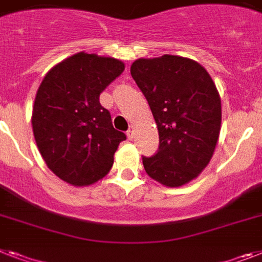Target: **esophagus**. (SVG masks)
Masks as SVG:
<instances>
[{
    "mask_svg": "<svg viewBox=\"0 0 262 262\" xmlns=\"http://www.w3.org/2000/svg\"><path fill=\"white\" fill-rule=\"evenodd\" d=\"M134 135H135V128L131 126V127H129L128 131H127V138H128V139H133Z\"/></svg>",
    "mask_w": 262,
    "mask_h": 262,
    "instance_id": "34e87169",
    "label": "esophagus"
}]
</instances>
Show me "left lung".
<instances>
[{
    "instance_id": "obj_1",
    "label": "left lung",
    "mask_w": 262,
    "mask_h": 262,
    "mask_svg": "<svg viewBox=\"0 0 262 262\" xmlns=\"http://www.w3.org/2000/svg\"><path fill=\"white\" fill-rule=\"evenodd\" d=\"M131 76L148 101L159 133V150L143 157L157 182L179 187L209 165L221 129V99L204 67L191 58L165 55L138 58Z\"/></svg>"
}]
</instances>
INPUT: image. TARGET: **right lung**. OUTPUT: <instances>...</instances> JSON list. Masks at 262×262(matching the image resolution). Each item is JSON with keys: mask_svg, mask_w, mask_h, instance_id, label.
<instances>
[{"mask_svg": "<svg viewBox=\"0 0 262 262\" xmlns=\"http://www.w3.org/2000/svg\"><path fill=\"white\" fill-rule=\"evenodd\" d=\"M123 71L118 58L80 52L41 81L32 114L34 139L49 170L69 185H92L107 175L119 143L126 140L99 101Z\"/></svg>", "mask_w": 262, "mask_h": 262, "instance_id": "1", "label": "right lung"}]
</instances>
